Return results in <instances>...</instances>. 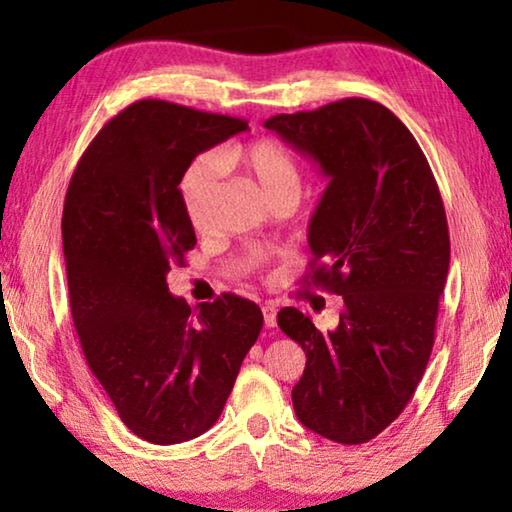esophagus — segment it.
<instances>
[{
	"label": "esophagus",
	"mask_w": 512,
	"mask_h": 512,
	"mask_svg": "<svg viewBox=\"0 0 512 512\" xmlns=\"http://www.w3.org/2000/svg\"><path fill=\"white\" fill-rule=\"evenodd\" d=\"M262 314H264V325L266 327H275L277 325V309L273 305H264L262 307Z\"/></svg>",
	"instance_id": "34e87169"
}]
</instances>
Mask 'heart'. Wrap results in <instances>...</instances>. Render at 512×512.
<instances>
[{
	"mask_svg": "<svg viewBox=\"0 0 512 512\" xmlns=\"http://www.w3.org/2000/svg\"><path fill=\"white\" fill-rule=\"evenodd\" d=\"M223 167H241L253 176L268 201L280 196H300L302 173L300 164L287 146L275 140H257L246 146H232L219 155ZM216 183V164L212 160H198L185 173L180 183V196L187 212L189 223L196 230L205 228L207 210Z\"/></svg>",
	"mask_w": 512,
	"mask_h": 512,
	"instance_id": "heart-1",
	"label": "heart"
}]
</instances>
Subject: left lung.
<instances>
[{"label": "left lung", "instance_id": "1", "mask_svg": "<svg viewBox=\"0 0 512 512\" xmlns=\"http://www.w3.org/2000/svg\"><path fill=\"white\" fill-rule=\"evenodd\" d=\"M329 178L307 241L316 287L343 296L336 329L320 332L284 307L277 325L307 354L293 409L343 445L384 431L427 368L449 271V230L436 178L409 128L368 99L264 121Z\"/></svg>", "mask_w": 512, "mask_h": 512}]
</instances>
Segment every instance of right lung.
Returning a JSON list of instances; mask_svg holds the SVG:
<instances>
[{
    "mask_svg": "<svg viewBox=\"0 0 512 512\" xmlns=\"http://www.w3.org/2000/svg\"><path fill=\"white\" fill-rule=\"evenodd\" d=\"M244 119L144 99L112 117L76 164L63 210L69 307L92 375L121 422L153 445L219 420L262 332L255 302L223 293L189 307L167 273L196 246L180 180Z\"/></svg>",
    "mask_w": 512,
    "mask_h": 512,
    "instance_id": "add662e5",
    "label": "right lung"
}]
</instances>
